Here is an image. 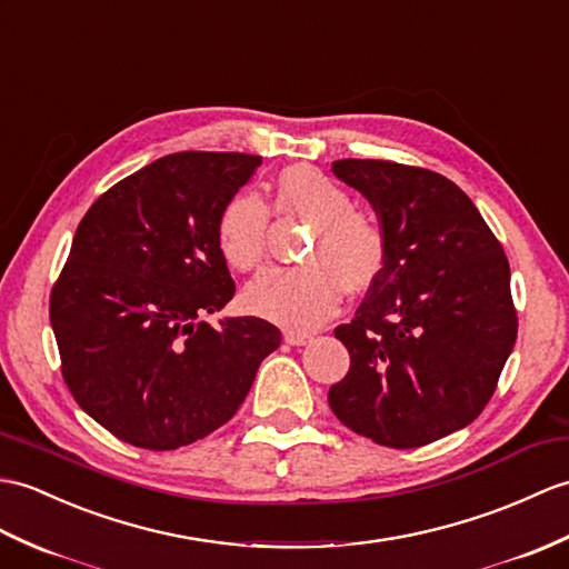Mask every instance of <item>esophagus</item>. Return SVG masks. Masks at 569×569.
<instances>
[{"label": "esophagus", "mask_w": 569, "mask_h": 569, "mask_svg": "<svg viewBox=\"0 0 569 569\" xmlns=\"http://www.w3.org/2000/svg\"><path fill=\"white\" fill-rule=\"evenodd\" d=\"M283 339H286V345H290V347H302V345H310L312 335H308V332H296V329H286Z\"/></svg>", "instance_id": "esophagus-1"}]
</instances>
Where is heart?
Masks as SVG:
<instances>
[{
    "label": "heart",
    "instance_id": "heart-1",
    "mask_svg": "<svg viewBox=\"0 0 569 569\" xmlns=\"http://www.w3.org/2000/svg\"><path fill=\"white\" fill-rule=\"evenodd\" d=\"M273 210L312 224L306 267L273 269L244 290V308L263 320L312 329L332 315L345 288H371L388 259V230L380 216L353 206V196L315 167H288L273 183ZM218 247L237 273L259 271L269 249V208L240 191L218 216Z\"/></svg>",
    "mask_w": 569,
    "mask_h": 569
}]
</instances>
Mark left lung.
I'll return each instance as SVG.
<instances>
[{"instance_id": "8db88e82", "label": "left lung", "mask_w": 569, "mask_h": 569, "mask_svg": "<svg viewBox=\"0 0 569 569\" xmlns=\"http://www.w3.org/2000/svg\"><path fill=\"white\" fill-rule=\"evenodd\" d=\"M332 171L373 203L388 259L349 325L351 353L329 388L341 425L390 448H419L468 427L497 390L517 341L509 261L451 179L388 160Z\"/></svg>"}]
</instances>
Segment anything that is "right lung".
Masks as SVG:
<instances>
[{"label": "right lung", "instance_id": "add662e5", "mask_svg": "<svg viewBox=\"0 0 569 569\" xmlns=\"http://www.w3.org/2000/svg\"><path fill=\"white\" fill-rule=\"evenodd\" d=\"M261 164L244 152H174L101 193L50 290L62 378L116 439L174 451L244 402L281 332L259 317H201L234 296L218 216Z\"/></svg>", "mask_w": 569, "mask_h": 569}]
</instances>
